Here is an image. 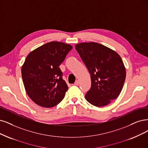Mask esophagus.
I'll use <instances>...</instances> for the list:
<instances>
[{
	"mask_svg": "<svg viewBox=\"0 0 148 148\" xmlns=\"http://www.w3.org/2000/svg\"><path fill=\"white\" fill-rule=\"evenodd\" d=\"M79 84V80H76V81L75 82V83L74 84V85H77V86H78Z\"/></svg>",
	"mask_w": 148,
	"mask_h": 148,
	"instance_id": "obj_1",
	"label": "esophagus"
}]
</instances>
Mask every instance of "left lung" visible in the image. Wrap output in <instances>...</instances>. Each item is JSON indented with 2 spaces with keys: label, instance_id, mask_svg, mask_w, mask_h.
Listing matches in <instances>:
<instances>
[{
  "label": "left lung",
  "instance_id": "obj_1",
  "mask_svg": "<svg viewBox=\"0 0 148 148\" xmlns=\"http://www.w3.org/2000/svg\"><path fill=\"white\" fill-rule=\"evenodd\" d=\"M75 48L91 74L86 100L96 107L108 105L118 97L124 84L126 71L121 57L95 42L77 44Z\"/></svg>",
  "mask_w": 148,
  "mask_h": 148
}]
</instances>
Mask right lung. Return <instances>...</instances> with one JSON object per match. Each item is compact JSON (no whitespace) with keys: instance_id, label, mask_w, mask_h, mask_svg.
<instances>
[{"instance_id":"1","label":"right lung","mask_w":148,"mask_h":148,"mask_svg":"<svg viewBox=\"0 0 148 148\" xmlns=\"http://www.w3.org/2000/svg\"><path fill=\"white\" fill-rule=\"evenodd\" d=\"M73 49L58 41L47 42L26 57L21 69L26 92L37 105L51 108L61 102L68 89L60 65Z\"/></svg>"}]
</instances>
